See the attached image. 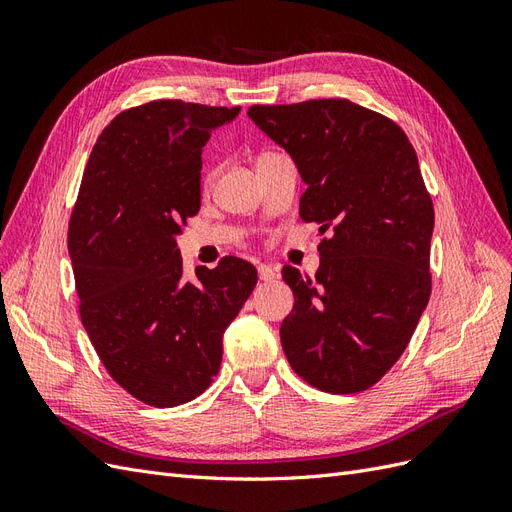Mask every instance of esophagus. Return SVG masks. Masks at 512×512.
Segmentation results:
<instances>
[{
	"mask_svg": "<svg viewBox=\"0 0 512 512\" xmlns=\"http://www.w3.org/2000/svg\"><path fill=\"white\" fill-rule=\"evenodd\" d=\"M275 269L271 267V265H260L258 267V277H260V282H273L275 280Z\"/></svg>",
	"mask_w": 512,
	"mask_h": 512,
	"instance_id": "esophagus-1",
	"label": "esophagus"
}]
</instances>
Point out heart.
<instances>
[{
  "instance_id": "b5f03b06",
  "label": "heart",
  "mask_w": 512,
  "mask_h": 512,
  "mask_svg": "<svg viewBox=\"0 0 512 512\" xmlns=\"http://www.w3.org/2000/svg\"><path fill=\"white\" fill-rule=\"evenodd\" d=\"M260 156H265V153H260ZM205 181H207V183H209V181H211V173H209V175H207V179H205Z\"/></svg>"
}]
</instances>
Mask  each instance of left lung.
Instances as JSON below:
<instances>
[{"instance_id": "left-lung-1", "label": "left lung", "mask_w": 512, "mask_h": 512, "mask_svg": "<svg viewBox=\"0 0 512 512\" xmlns=\"http://www.w3.org/2000/svg\"><path fill=\"white\" fill-rule=\"evenodd\" d=\"M247 115L307 183L301 220L331 230L316 277L282 271L294 292L286 359L324 393H361L404 354L431 294L433 203L416 151L393 119L346 98L254 104Z\"/></svg>"}]
</instances>
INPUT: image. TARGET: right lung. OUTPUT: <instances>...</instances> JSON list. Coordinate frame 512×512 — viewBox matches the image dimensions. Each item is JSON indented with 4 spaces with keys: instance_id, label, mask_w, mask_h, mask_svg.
<instances>
[{
    "instance_id": "add662e5",
    "label": "right lung",
    "mask_w": 512,
    "mask_h": 512,
    "mask_svg": "<svg viewBox=\"0 0 512 512\" xmlns=\"http://www.w3.org/2000/svg\"><path fill=\"white\" fill-rule=\"evenodd\" d=\"M239 106L153 100L98 136L68 224L83 327L104 369L147 406L209 389L222 335L258 273L241 258L183 277L175 235L200 209L203 147Z\"/></svg>"
}]
</instances>
